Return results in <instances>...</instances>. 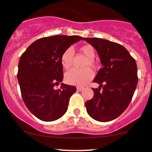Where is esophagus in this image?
<instances>
[{"label":"esophagus","mask_w":152,"mask_h":152,"mask_svg":"<svg viewBox=\"0 0 152 152\" xmlns=\"http://www.w3.org/2000/svg\"><path fill=\"white\" fill-rule=\"evenodd\" d=\"M76 89H77L78 91H81L83 90V88H81V87H77V88H76Z\"/></svg>","instance_id":"1"}]
</instances>
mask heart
I'll use <instances>...</instances> for the list:
<instances>
[{
    "label": "heart",
    "mask_w": 152,
    "mask_h": 152,
    "mask_svg": "<svg viewBox=\"0 0 152 152\" xmlns=\"http://www.w3.org/2000/svg\"><path fill=\"white\" fill-rule=\"evenodd\" d=\"M81 53L87 57V60L85 63V67H94L95 66V51L94 48L89 45H84L79 48ZM74 53L72 48H67L61 56V64L63 68L68 70L72 66L73 61ZM94 77V72L90 68H85L83 70L73 69L66 73L65 81L70 85L76 86H83L89 82Z\"/></svg>",
    "instance_id": "heart-1"
}]
</instances>
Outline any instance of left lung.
<instances>
[{"mask_svg":"<svg viewBox=\"0 0 152 152\" xmlns=\"http://www.w3.org/2000/svg\"><path fill=\"white\" fill-rule=\"evenodd\" d=\"M99 54L102 68L93 82L94 97L85 102L87 112L94 120L109 122L117 118L130 104L138 82L135 60L123 46L98 38H84Z\"/></svg>","mask_w":152,"mask_h":152,"instance_id":"obj_1","label":"left lung"}]
</instances>
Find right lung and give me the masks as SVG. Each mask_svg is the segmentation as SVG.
I'll use <instances>...</instances> for the list:
<instances>
[{
	"instance_id": "obj_1",
	"label": "right lung",
	"mask_w": 152,
	"mask_h": 152,
	"mask_svg": "<svg viewBox=\"0 0 152 152\" xmlns=\"http://www.w3.org/2000/svg\"><path fill=\"white\" fill-rule=\"evenodd\" d=\"M83 38L53 35L38 39L29 45L18 62V80L21 96L34 116L45 122L56 120L66 113L75 86L61 84L63 67L61 56L70 45Z\"/></svg>"
}]
</instances>
